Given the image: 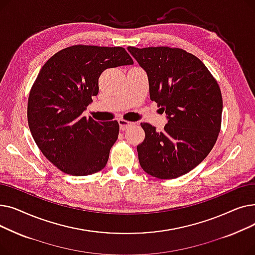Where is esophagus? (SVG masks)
<instances>
[{"label":"esophagus","instance_id":"esophagus-1","mask_svg":"<svg viewBox=\"0 0 255 255\" xmlns=\"http://www.w3.org/2000/svg\"><path fill=\"white\" fill-rule=\"evenodd\" d=\"M118 122H119V125H120V129L122 130V131L126 130L128 127H130V126L132 125L131 122H128V121L123 120V119H120V120L118 121Z\"/></svg>","mask_w":255,"mask_h":255}]
</instances>
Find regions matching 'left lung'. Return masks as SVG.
Wrapping results in <instances>:
<instances>
[{
	"instance_id": "obj_1",
	"label": "left lung",
	"mask_w": 255,
	"mask_h": 255,
	"mask_svg": "<svg viewBox=\"0 0 255 255\" xmlns=\"http://www.w3.org/2000/svg\"><path fill=\"white\" fill-rule=\"evenodd\" d=\"M128 50L148 75L151 100L168 120L160 132L151 124H140L145 137L137 145L139 164L155 178H179L202 162L217 140L220 88L205 64L184 49L129 46Z\"/></svg>"
}]
</instances>
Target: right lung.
Returning <instances> with one entry per match:
<instances>
[{"mask_svg": "<svg viewBox=\"0 0 255 255\" xmlns=\"http://www.w3.org/2000/svg\"><path fill=\"white\" fill-rule=\"evenodd\" d=\"M132 64L123 47L73 45L43 65L30 91L28 123L40 151L60 170L89 176L105 167L119 123L97 122L83 113L98 94L105 69Z\"/></svg>", "mask_w": 255, "mask_h": 255, "instance_id": "1", "label": "right lung"}]
</instances>
